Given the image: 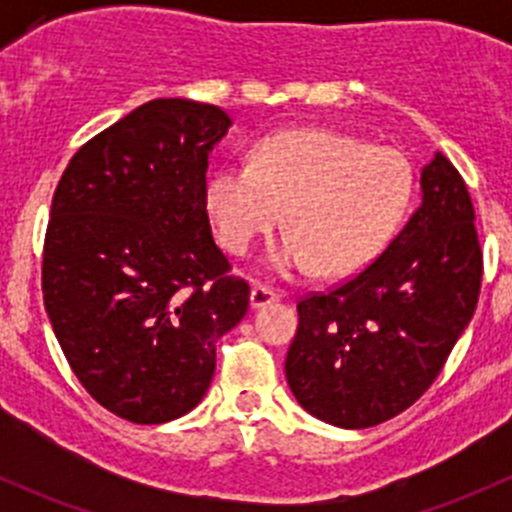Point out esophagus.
Listing matches in <instances>:
<instances>
[{"mask_svg":"<svg viewBox=\"0 0 512 512\" xmlns=\"http://www.w3.org/2000/svg\"><path fill=\"white\" fill-rule=\"evenodd\" d=\"M272 302H277L275 289H270L265 285H252V289H250V307L252 309H262Z\"/></svg>","mask_w":512,"mask_h":512,"instance_id":"obj_1","label":"esophagus"}]
</instances>
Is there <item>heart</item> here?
Listing matches in <instances>:
<instances>
[{"instance_id": "heart-1", "label": "heart", "mask_w": 512, "mask_h": 512, "mask_svg": "<svg viewBox=\"0 0 512 512\" xmlns=\"http://www.w3.org/2000/svg\"><path fill=\"white\" fill-rule=\"evenodd\" d=\"M414 173L386 146H366L332 128H292L262 138L250 165L227 163L205 185L220 242L245 255L285 210L287 235L270 252V270H307L324 280L369 265L409 210Z\"/></svg>"}]
</instances>
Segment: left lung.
<instances>
[{
	"mask_svg": "<svg viewBox=\"0 0 512 512\" xmlns=\"http://www.w3.org/2000/svg\"><path fill=\"white\" fill-rule=\"evenodd\" d=\"M461 173L441 151L421 170V205L359 275L297 304L285 374L307 414L369 428L433 384L478 304L483 255Z\"/></svg>",
	"mask_w": 512,
	"mask_h": 512,
	"instance_id": "left-lung-1",
	"label": "left lung"
}]
</instances>
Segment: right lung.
<instances>
[{"label": "right lung", "mask_w": 512, "mask_h": 512, "mask_svg": "<svg viewBox=\"0 0 512 512\" xmlns=\"http://www.w3.org/2000/svg\"><path fill=\"white\" fill-rule=\"evenodd\" d=\"M232 118L153 98L66 165L44 240V307L66 361L111 414L165 423L200 404L215 344L247 312L205 205V173Z\"/></svg>", "instance_id": "1"}]
</instances>
